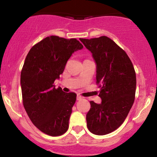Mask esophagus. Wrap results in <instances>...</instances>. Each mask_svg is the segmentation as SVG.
<instances>
[{
    "mask_svg": "<svg viewBox=\"0 0 157 157\" xmlns=\"http://www.w3.org/2000/svg\"><path fill=\"white\" fill-rule=\"evenodd\" d=\"M82 96H80V95H77V100L78 101H80V100H82Z\"/></svg>",
    "mask_w": 157,
    "mask_h": 157,
    "instance_id": "obj_1",
    "label": "esophagus"
}]
</instances>
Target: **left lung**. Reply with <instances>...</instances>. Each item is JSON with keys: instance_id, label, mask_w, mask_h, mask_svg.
Here are the masks:
<instances>
[{"instance_id": "left-lung-1", "label": "left lung", "mask_w": 157, "mask_h": 157, "mask_svg": "<svg viewBox=\"0 0 157 157\" xmlns=\"http://www.w3.org/2000/svg\"><path fill=\"white\" fill-rule=\"evenodd\" d=\"M97 63V84L101 104L90 101L87 127L91 133L105 135L122 125L130 112L136 91V74L126 52L106 36L79 38Z\"/></svg>"}]
</instances>
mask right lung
Returning <instances> with one entry per match:
<instances>
[{"mask_svg":"<svg viewBox=\"0 0 157 157\" xmlns=\"http://www.w3.org/2000/svg\"><path fill=\"white\" fill-rule=\"evenodd\" d=\"M83 48L75 38L49 36L30 48L21 71L20 84L24 109L30 120L41 132L56 137L68 129L76 94L56 89L72 53Z\"/></svg>","mask_w":157,"mask_h":157,"instance_id":"obj_1","label":"right lung"}]
</instances>
